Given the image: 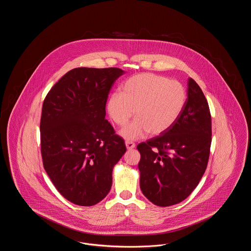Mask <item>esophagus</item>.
Masks as SVG:
<instances>
[{
    "instance_id": "1",
    "label": "esophagus",
    "mask_w": 251,
    "mask_h": 251,
    "mask_svg": "<svg viewBox=\"0 0 251 251\" xmlns=\"http://www.w3.org/2000/svg\"><path fill=\"white\" fill-rule=\"evenodd\" d=\"M125 145H126L127 150H132V149L135 148V144L133 143V142H131V141H126Z\"/></svg>"
}]
</instances>
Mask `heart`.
Listing matches in <instances>:
<instances>
[{
	"mask_svg": "<svg viewBox=\"0 0 251 251\" xmlns=\"http://www.w3.org/2000/svg\"><path fill=\"white\" fill-rule=\"evenodd\" d=\"M186 102V90L177 80L154 73L131 76L121 86V93L109 97L111 120L124 126L134 115L136 119L120 131L127 140H136L148 132L157 136L168 131L179 119Z\"/></svg>",
	"mask_w": 251,
	"mask_h": 251,
	"instance_id": "b5f03b06",
	"label": "heart"
}]
</instances>
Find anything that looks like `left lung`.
Returning <instances> with one entry per match:
<instances>
[{"label": "left lung", "mask_w": 251, "mask_h": 251, "mask_svg": "<svg viewBox=\"0 0 251 251\" xmlns=\"http://www.w3.org/2000/svg\"><path fill=\"white\" fill-rule=\"evenodd\" d=\"M187 99L174 125L139 144L140 188L157 206L184 201L198 186L207 167L212 142L210 109L202 90L188 79Z\"/></svg>", "instance_id": "left-lung-1"}]
</instances>
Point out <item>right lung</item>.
<instances>
[{"label": "right lung", "mask_w": 251, "mask_h": 251, "mask_svg": "<svg viewBox=\"0 0 251 251\" xmlns=\"http://www.w3.org/2000/svg\"><path fill=\"white\" fill-rule=\"evenodd\" d=\"M125 73L117 68H77L67 72L46 96L40 120L43 166L69 201L92 206L111 189L124 140L105 120L109 91Z\"/></svg>", "instance_id": "add662e5"}]
</instances>
